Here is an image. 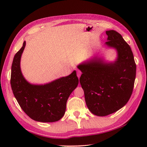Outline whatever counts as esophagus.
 I'll use <instances>...</instances> for the list:
<instances>
[{
  "label": "esophagus",
  "mask_w": 147,
  "mask_h": 147,
  "mask_svg": "<svg viewBox=\"0 0 147 147\" xmlns=\"http://www.w3.org/2000/svg\"><path fill=\"white\" fill-rule=\"evenodd\" d=\"M82 71H80V70H78L77 71V76L79 78H80V77L81 76V75H82Z\"/></svg>",
  "instance_id": "esophagus-1"
}]
</instances>
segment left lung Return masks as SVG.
Here are the masks:
<instances>
[{"label": "left lung", "mask_w": 147, "mask_h": 147, "mask_svg": "<svg viewBox=\"0 0 147 147\" xmlns=\"http://www.w3.org/2000/svg\"><path fill=\"white\" fill-rule=\"evenodd\" d=\"M106 34L105 44L117 50V60L104 63L94 58L78 66L82 72L80 82L87 107L98 116L114 113L127 104L136 77V66L129 45L114 30L107 31Z\"/></svg>", "instance_id": "obj_1"}]
</instances>
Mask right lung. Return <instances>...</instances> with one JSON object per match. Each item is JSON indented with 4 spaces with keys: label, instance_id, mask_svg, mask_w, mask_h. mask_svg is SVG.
Returning <instances> with one entry per match:
<instances>
[{
    "label": "right lung",
    "instance_id": "1",
    "mask_svg": "<svg viewBox=\"0 0 147 147\" xmlns=\"http://www.w3.org/2000/svg\"><path fill=\"white\" fill-rule=\"evenodd\" d=\"M26 42L15 54L11 67V85L19 105L28 116L36 121L53 123L64 115L66 103L78 84L76 71L70 75L43 85L29 83L20 69L21 54Z\"/></svg>",
    "mask_w": 147,
    "mask_h": 147
}]
</instances>
